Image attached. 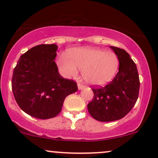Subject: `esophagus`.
Masks as SVG:
<instances>
[{
    "label": "esophagus",
    "instance_id": "34e87169",
    "mask_svg": "<svg viewBox=\"0 0 158 158\" xmlns=\"http://www.w3.org/2000/svg\"><path fill=\"white\" fill-rule=\"evenodd\" d=\"M77 87H78L79 90H81V89H83V88H84L85 85L81 83H77Z\"/></svg>",
    "mask_w": 158,
    "mask_h": 158
}]
</instances>
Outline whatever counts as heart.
I'll return each instance as SVG.
<instances>
[{
    "label": "heart",
    "mask_w": 158,
    "mask_h": 158,
    "mask_svg": "<svg viewBox=\"0 0 158 158\" xmlns=\"http://www.w3.org/2000/svg\"><path fill=\"white\" fill-rule=\"evenodd\" d=\"M58 67L66 77L77 74L82 70L83 79L91 85H103L114 78L118 71V59L114 53L97 48H81L71 50L69 57L58 56Z\"/></svg>",
    "instance_id": "b5f03b06"
}]
</instances>
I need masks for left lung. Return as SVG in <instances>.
Returning a JSON list of instances; mask_svg holds the SVG:
<instances>
[{"label": "left lung", "mask_w": 158, "mask_h": 158, "mask_svg": "<svg viewBox=\"0 0 158 158\" xmlns=\"http://www.w3.org/2000/svg\"><path fill=\"white\" fill-rule=\"evenodd\" d=\"M110 48L118 57V72L106 86H92L94 97L87 106L91 116L100 122H112L125 116L135 106L140 89L135 62L124 50Z\"/></svg>", "instance_id": "obj_1"}]
</instances>
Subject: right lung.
Masks as SVG:
<instances>
[{
	"mask_svg": "<svg viewBox=\"0 0 158 158\" xmlns=\"http://www.w3.org/2000/svg\"><path fill=\"white\" fill-rule=\"evenodd\" d=\"M56 44H40L19 58L13 72L11 89L17 105L27 114L40 119L61 112L64 100L77 91V83L60 75L54 61Z\"/></svg>",
	"mask_w": 158,
	"mask_h": 158,
	"instance_id": "obj_1",
	"label": "right lung"
}]
</instances>
